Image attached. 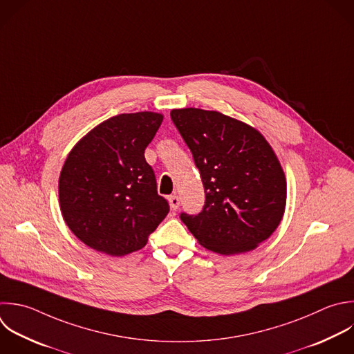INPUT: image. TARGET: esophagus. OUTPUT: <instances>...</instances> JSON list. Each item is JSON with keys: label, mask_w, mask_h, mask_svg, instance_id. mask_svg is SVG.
Listing matches in <instances>:
<instances>
[{"label": "esophagus", "mask_w": 354, "mask_h": 354, "mask_svg": "<svg viewBox=\"0 0 354 354\" xmlns=\"http://www.w3.org/2000/svg\"><path fill=\"white\" fill-rule=\"evenodd\" d=\"M169 203H170V207L173 209V210H176V209H178V206H180V198H178V195H171V196H169Z\"/></svg>", "instance_id": "obj_1"}]
</instances>
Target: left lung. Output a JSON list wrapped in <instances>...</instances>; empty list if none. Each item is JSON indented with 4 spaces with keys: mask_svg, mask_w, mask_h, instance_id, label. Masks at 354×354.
I'll list each match as a JSON object with an SVG mask.
<instances>
[{
    "mask_svg": "<svg viewBox=\"0 0 354 354\" xmlns=\"http://www.w3.org/2000/svg\"><path fill=\"white\" fill-rule=\"evenodd\" d=\"M170 116L206 196L201 213H181L183 223L212 252L253 250L277 230L286 205V178L271 145L252 126L216 111L184 108Z\"/></svg>",
    "mask_w": 354,
    "mask_h": 354,
    "instance_id": "1",
    "label": "left lung"
}]
</instances>
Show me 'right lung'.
Here are the masks:
<instances>
[{"label": "right lung", "instance_id": "obj_1", "mask_svg": "<svg viewBox=\"0 0 354 354\" xmlns=\"http://www.w3.org/2000/svg\"><path fill=\"white\" fill-rule=\"evenodd\" d=\"M163 122L155 112L122 113L88 131L59 176V206L71 231L109 256L142 249L169 213L144 152Z\"/></svg>", "mask_w": 354, "mask_h": 354}]
</instances>
